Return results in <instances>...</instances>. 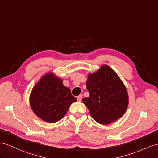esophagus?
Listing matches in <instances>:
<instances>
[{
  "mask_svg": "<svg viewBox=\"0 0 158 158\" xmlns=\"http://www.w3.org/2000/svg\"><path fill=\"white\" fill-rule=\"evenodd\" d=\"M77 100L78 101H81L82 100V94H80V95L77 97Z\"/></svg>",
  "mask_w": 158,
  "mask_h": 158,
  "instance_id": "obj_1",
  "label": "esophagus"
}]
</instances>
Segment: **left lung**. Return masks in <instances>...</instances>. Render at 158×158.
I'll return each mask as SVG.
<instances>
[{
	"instance_id": "obj_1",
	"label": "left lung",
	"mask_w": 158,
	"mask_h": 158,
	"mask_svg": "<svg viewBox=\"0 0 158 158\" xmlns=\"http://www.w3.org/2000/svg\"><path fill=\"white\" fill-rule=\"evenodd\" d=\"M86 85L90 95L82 101L97 123L109 124L124 114L129 102L127 90L109 66L102 65L95 73H89Z\"/></svg>"
}]
</instances>
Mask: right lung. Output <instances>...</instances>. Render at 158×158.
<instances>
[{"instance_id":"obj_1","label":"right lung","mask_w":158,"mask_h":158,"mask_svg":"<svg viewBox=\"0 0 158 158\" xmlns=\"http://www.w3.org/2000/svg\"><path fill=\"white\" fill-rule=\"evenodd\" d=\"M76 101L62 79L52 72L42 77L30 96V106L34 114L49 123L64 118L70 105Z\"/></svg>"}]
</instances>
